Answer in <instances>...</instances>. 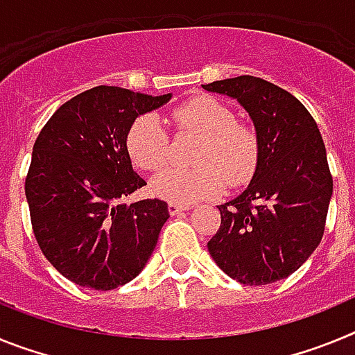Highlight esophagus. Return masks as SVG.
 Returning a JSON list of instances; mask_svg holds the SVG:
<instances>
[{
  "mask_svg": "<svg viewBox=\"0 0 355 355\" xmlns=\"http://www.w3.org/2000/svg\"><path fill=\"white\" fill-rule=\"evenodd\" d=\"M187 206H181V205H178V202H171V205H168V213H171L172 216H175V215H181V213L183 211H187Z\"/></svg>",
  "mask_w": 355,
  "mask_h": 355,
  "instance_id": "34e87169",
  "label": "esophagus"
}]
</instances>
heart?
I'll return each instance as SVG.
<instances>
[{
  "instance_id": "b5f03b06",
  "label": "heart",
  "mask_w": 355,
  "mask_h": 355,
  "mask_svg": "<svg viewBox=\"0 0 355 355\" xmlns=\"http://www.w3.org/2000/svg\"><path fill=\"white\" fill-rule=\"evenodd\" d=\"M180 130L202 135L196 150L197 167H165L150 181L156 197L178 205H190L216 196L225 181L238 187L250 180L259 155L252 128L236 122L234 112L211 96H197L172 112ZM128 153L137 167L156 171L168 158V133L155 114L133 122L128 131Z\"/></svg>"
}]
</instances>
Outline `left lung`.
Segmentation results:
<instances>
[{"label":"left lung","instance_id":"obj_1","mask_svg":"<svg viewBox=\"0 0 355 355\" xmlns=\"http://www.w3.org/2000/svg\"><path fill=\"white\" fill-rule=\"evenodd\" d=\"M202 89L236 99L259 144L249 187L218 206L222 222L208 241L209 254L241 284L281 281L324 236L332 175L322 135L297 97L261 78H229Z\"/></svg>","mask_w":355,"mask_h":355}]
</instances>
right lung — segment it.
Segmentation results:
<instances>
[{
    "label": "right lung",
    "mask_w": 355,
    "mask_h": 355,
    "mask_svg": "<svg viewBox=\"0 0 355 355\" xmlns=\"http://www.w3.org/2000/svg\"><path fill=\"white\" fill-rule=\"evenodd\" d=\"M99 85L56 110L39 133L26 175L37 243L72 283L114 290L142 272L167 222L165 200L121 202L146 184L126 140L135 119L171 101Z\"/></svg>",
    "instance_id": "obj_1"
}]
</instances>
